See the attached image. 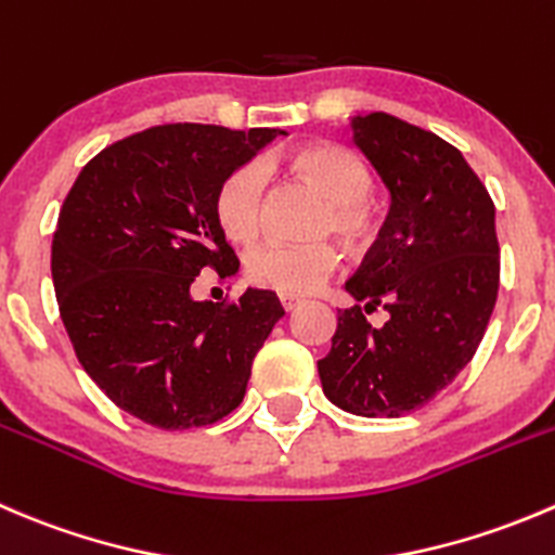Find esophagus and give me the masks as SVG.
<instances>
[{
	"instance_id": "esophagus-1",
	"label": "esophagus",
	"mask_w": 555,
	"mask_h": 555,
	"mask_svg": "<svg viewBox=\"0 0 555 555\" xmlns=\"http://www.w3.org/2000/svg\"><path fill=\"white\" fill-rule=\"evenodd\" d=\"M279 300H282V306H284V309H287V311H293L295 306H300L298 295H279Z\"/></svg>"
}]
</instances>
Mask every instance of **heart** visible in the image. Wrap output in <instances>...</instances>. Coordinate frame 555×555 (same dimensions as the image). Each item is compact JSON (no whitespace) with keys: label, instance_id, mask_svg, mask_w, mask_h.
I'll return each mask as SVG.
<instances>
[{"label":"heart","instance_id":"obj_1","mask_svg":"<svg viewBox=\"0 0 555 555\" xmlns=\"http://www.w3.org/2000/svg\"><path fill=\"white\" fill-rule=\"evenodd\" d=\"M293 170L327 201L320 219L322 235L333 233L349 246L365 244L374 235L376 208L369 201L374 179L358 154L333 143H314L295 154ZM262 186L266 176L257 163L238 165L219 184L214 211L230 241L246 244L257 235ZM336 266L338 255L331 244L289 246L268 241L246 255V276L282 295L311 293L336 271Z\"/></svg>","mask_w":555,"mask_h":555}]
</instances>
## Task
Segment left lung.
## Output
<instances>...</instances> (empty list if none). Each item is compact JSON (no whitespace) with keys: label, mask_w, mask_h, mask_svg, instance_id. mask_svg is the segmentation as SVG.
<instances>
[{"label":"left lung","mask_w":555,"mask_h":555,"mask_svg":"<svg viewBox=\"0 0 555 555\" xmlns=\"http://www.w3.org/2000/svg\"><path fill=\"white\" fill-rule=\"evenodd\" d=\"M352 143L390 192L363 266L344 284L360 306L338 311L322 392L344 412L401 417L442 392L475 358L499 293L496 208L464 154L387 113L354 116Z\"/></svg>","instance_id":"8db88e82"}]
</instances>
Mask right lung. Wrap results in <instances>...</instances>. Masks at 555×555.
Instances as JSON below:
<instances>
[{
  "label": "right lung",
  "instance_id": "1",
  "mask_svg": "<svg viewBox=\"0 0 555 555\" xmlns=\"http://www.w3.org/2000/svg\"><path fill=\"white\" fill-rule=\"evenodd\" d=\"M284 129L165 124L113 143L75 179L53 233L59 311L86 374L116 406L165 431L208 426L244 401L279 317L271 289L192 298L211 268L238 271L214 197Z\"/></svg>",
  "mask_w": 555,
  "mask_h": 555
}]
</instances>
